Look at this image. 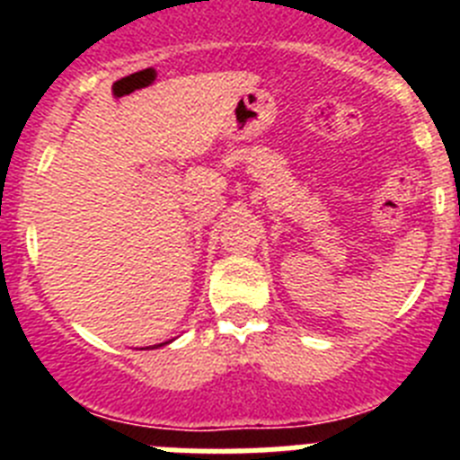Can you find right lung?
I'll return each mask as SVG.
<instances>
[{"instance_id": "right-lung-1", "label": "right lung", "mask_w": 460, "mask_h": 460, "mask_svg": "<svg viewBox=\"0 0 460 460\" xmlns=\"http://www.w3.org/2000/svg\"><path fill=\"white\" fill-rule=\"evenodd\" d=\"M161 345H164V343H161Z\"/></svg>"}]
</instances>
